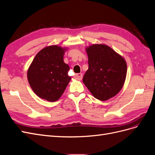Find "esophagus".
Instances as JSON below:
<instances>
[{
  "instance_id": "34e87169",
  "label": "esophagus",
  "mask_w": 155,
  "mask_h": 155,
  "mask_svg": "<svg viewBox=\"0 0 155 155\" xmlns=\"http://www.w3.org/2000/svg\"><path fill=\"white\" fill-rule=\"evenodd\" d=\"M75 78L78 79V80H81L83 78V74L81 73H79V74H76L74 76Z\"/></svg>"
}]
</instances>
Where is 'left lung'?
<instances>
[{"instance_id":"obj_1","label":"left lung","mask_w":155,"mask_h":155,"mask_svg":"<svg viewBox=\"0 0 155 155\" xmlns=\"http://www.w3.org/2000/svg\"><path fill=\"white\" fill-rule=\"evenodd\" d=\"M88 68L83 82L93 96L107 101L122 88L127 75L124 58L105 44H93L85 48Z\"/></svg>"}]
</instances>
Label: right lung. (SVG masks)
<instances>
[{
    "label": "right lung",
    "instance_id": "right-lung-1",
    "mask_svg": "<svg viewBox=\"0 0 155 155\" xmlns=\"http://www.w3.org/2000/svg\"><path fill=\"white\" fill-rule=\"evenodd\" d=\"M67 47L46 46L37 54L27 72L30 85L37 96L50 102L58 100L66 89L71 77L70 67L63 61Z\"/></svg>",
    "mask_w": 155,
    "mask_h": 155
}]
</instances>
